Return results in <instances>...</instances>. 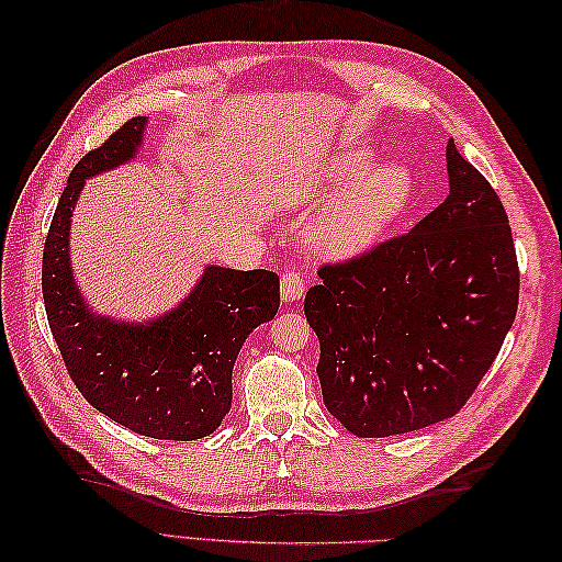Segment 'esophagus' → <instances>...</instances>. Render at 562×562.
I'll list each match as a JSON object with an SVG mask.
<instances>
[{
  "mask_svg": "<svg viewBox=\"0 0 562 562\" xmlns=\"http://www.w3.org/2000/svg\"><path fill=\"white\" fill-rule=\"evenodd\" d=\"M280 292H282V300L284 302H296L302 300L304 292H306V282H304V274L296 270V268H288L282 272L280 278Z\"/></svg>",
  "mask_w": 562,
  "mask_h": 562,
  "instance_id": "esophagus-1",
  "label": "esophagus"
}]
</instances>
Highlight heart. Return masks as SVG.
<instances>
[{
  "mask_svg": "<svg viewBox=\"0 0 562 562\" xmlns=\"http://www.w3.org/2000/svg\"><path fill=\"white\" fill-rule=\"evenodd\" d=\"M374 166V157L364 149L345 151L330 164L328 186L348 188L336 205L321 214L314 226V244L326 256H355L372 246L386 232V226L408 205L413 178L403 166Z\"/></svg>",
  "mask_w": 562,
  "mask_h": 562,
  "instance_id": "obj_1",
  "label": "heart"
}]
</instances>
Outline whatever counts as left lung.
<instances>
[{"instance_id":"8db88e82","label":"left lung","mask_w":562,"mask_h":562,"mask_svg":"<svg viewBox=\"0 0 562 562\" xmlns=\"http://www.w3.org/2000/svg\"><path fill=\"white\" fill-rule=\"evenodd\" d=\"M447 169L439 207L408 234L324 262L306 292L324 403L357 437L457 415L517 316L519 262L503 202L453 139Z\"/></svg>"}]
</instances>
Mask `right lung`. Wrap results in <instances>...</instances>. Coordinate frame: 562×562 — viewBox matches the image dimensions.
Instances as JSON below:
<instances>
[{
  "label": "right lung",
  "instance_id": "1",
  "mask_svg": "<svg viewBox=\"0 0 562 562\" xmlns=\"http://www.w3.org/2000/svg\"><path fill=\"white\" fill-rule=\"evenodd\" d=\"M145 135L130 117L83 154L59 195L43 248V302L69 379L99 413L154 439L212 435L232 408V369L244 340L280 306L270 270L212 266L188 300L149 326H125L83 306L69 270V217L83 178L127 161Z\"/></svg>",
  "mask_w": 562,
  "mask_h": 562
}]
</instances>
